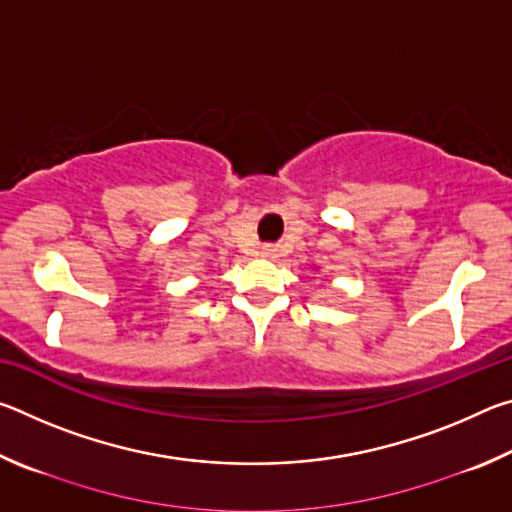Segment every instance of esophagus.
Returning a JSON list of instances; mask_svg holds the SVG:
<instances>
[{
	"mask_svg": "<svg viewBox=\"0 0 512 512\" xmlns=\"http://www.w3.org/2000/svg\"><path fill=\"white\" fill-rule=\"evenodd\" d=\"M259 255H262L264 259H275L277 257V250L273 246H262V250H259Z\"/></svg>",
	"mask_w": 512,
	"mask_h": 512,
	"instance_id": "1",
	"label": "esophagus"
}]
</instances>
